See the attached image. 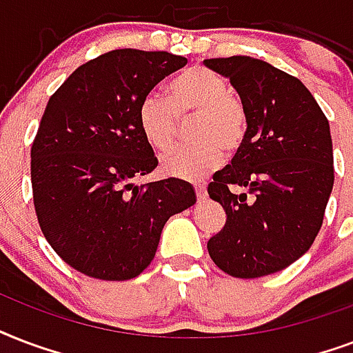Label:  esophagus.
Returning <instances> with one entry per match:
<instances>
[{
  "label": "esophagus",
  "mask_w": 353,
  "mask_h": 353,
  "mask_svg": "<svg viewBox=\"0 0 353 353\" xmlns=\"http://www.w3.org/2000/svg\"><path fill=\"white\" fill-rule=\"evenodd\" d=\"M195 193L199 201H204L206 199V185L204 184H195Z\"/></svg>",
  "instance_id": "esophagus-1"
}]
</instances>
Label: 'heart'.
Returning a JSON list of instances; mask_svg holds the SVG:
<instances>
[{
    "label": "heart",
    "instance_id": "obj_1",
    "mask_svg": "<svg viewBox=\"0 0 353 353\" xmlns=\"http://www.w3.org/2000/svg\"><path fill=\"white\" fill-rule=\"evenodd\" d=\"M196 119L191 136L193 147H179L163 154L162 171L182 180H201L214 173L225 160V149L237 151L247 136V108L230 92V84L208 68H188L168 84V97L149 94L138 110L139 130L147 143L165 151L179 134L180 119Z\"/></svg>",
    "mask_w": 353,
    "mask_h": 353
}]
</instances>
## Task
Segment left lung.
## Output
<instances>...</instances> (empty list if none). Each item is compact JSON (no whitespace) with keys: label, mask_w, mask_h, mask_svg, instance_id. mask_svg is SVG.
<instances>
[{"label":"left lung","mask_w":353,"mask_h":353,"mask_svg":"<svg viewBox=\"0 0 353 353\" xmlns=\"http://www.w3.org/2000/svg\"><path fill=\"white\" fill-rule=\"evenodd\" d=\"M247 108V136L208 195L226 212L208 252L234 278H259L304 256L321 230L333 190L330 123L299 79L252 57L208 59ZM232 185L248 194H232ZM252 194V199H247Z\"/></svg>","instance_id":"left-lung-1"}]
</instances>
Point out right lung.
<instances>
[{
    "label": "right lung",
    "mask_w": 353,
    "mask_h": 353,
    "mask_svg": "<svg viewBox=\"0 0 353 353\" xmlns=\"http://www.w3.org/2000/svg\"><path fill=\"white\" fill-rule=\"evenodd\" d=\"M185 64L168 51L114 49L77 68L46 106L31 147L34 210L54 252L90 278L141 274L169 217L195 204L185 180L132 182L158 165L139 105Z\"/></svg>",
    "instance_id": "1"
}]
</instances>
